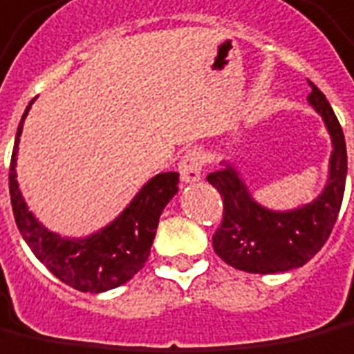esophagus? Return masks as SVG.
<instances>
[{"label": "esophagus", "instance_id": "esophagus-1", "mask_svg": "<svg viewBox=\"0 0 354 354\" xmlns=\"http://www.w3.org/2000/svg\"><path fill=\"white\" fill-rule=\"evenodd\" d=\"M201 169H203V157L197 151L185 153V157L180 160V178L184 184H195L201 180Z\"/></svg>", "mask_w": 354, "mask_h": 354}]
</instances>
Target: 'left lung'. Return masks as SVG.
<instances>
[{
  "mask_svg": "<svg viewBox=\"0 0 354 354\" xmlns=\"http://www.w3.org/2000/svg\"><path fill=\"white\" fill-rule=\"evenodd\" d=\"M308 105L322 117L332 140L328 178L310 203L278 211L257 201L236 167L226 160L207 180L224 199V218L212 236L214 253L237 270L278 274L306 264L332 234L347 180V147L339 120L326 95L308 82Z\"/></svg>",
  "mask_w": 354,
  "mask_h": 354,
  "instance_id": "1",
  "label": "left lung"
}]
</instances>
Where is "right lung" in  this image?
Listing matches in <instances>:
<instances>
[{
  "label": "right lung",
  "mask_w": 354,
  "mask_h": 354,
  "mask_svg": "<svg viewBox=\"0 0 354 354\" xmlns=\"http://www.w3.org/2000/svg\"><path fill=\"white\" fill-rule=\"evenodd\" d=\"M28 103L15 136L13 157L9 169V194L17 228L30 251L55 278L90 293H103L134 278L151 253L159 218L169 201L178 194V172H160L149 178L107 226L84 237L61 236L41 224L28 209L17 182V155Z\"/></svg>",
  "instance_id": "right-lung-1"
}]
</instances>
